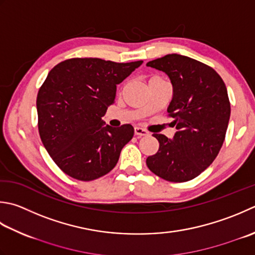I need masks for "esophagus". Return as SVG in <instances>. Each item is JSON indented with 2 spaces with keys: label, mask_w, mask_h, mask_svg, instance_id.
<instances>
[{
  "label": "esophagus",
  "mask_w": 255,
  "mask_h": 255,
  "mask_svg": "<svg viewBox=\"0 0 255 255\" xmlns=\"http://www.w3.org/2000/svg\"><path fill=\"white\" fill-rule=\"evenodd\" d=\"M134 134L138 137H142V136H147L148 131L141 127H134Z\"/></svg>",
  "instance_id": "obj_1"
}]
</instances>
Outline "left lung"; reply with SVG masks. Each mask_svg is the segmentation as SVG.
I'll return each mask as SVG.
<instances>
[{
	"mask_svg": "<svg viewBox=\"0 0 255 255\" xmlns=\"http://www.w3.org/2000/svg\"><path fill=\"white\" fill-rule=\"evenodd\" d=\"M172 84L169 116L178 130L172 139L153 133L159 150L147 158L150 170L164 180L184 182L198 177L217 158L230 119L226 84L208 65L179 54L147 63Z\"/></svg>",
	"mask_w": 255,
	"mask_h": 255,
	"instance_id": "8db88e82",
	"label": "left lung"
}]
</instances>
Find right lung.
Masks as SVG:
<instances>
[{
    "instance_id": "right-lung-1",
    "label": "right lung",
    "mask_w": 255,
    "mask_h": 255,
    "mask_svg": "<svg viewBox=\"0 0 255 255\" xmlns=\"http://www.w3.org/2000/svg\"><path fill=\"white\" fill-rule=\"evenodd\" d=\"M141 64L71 58L48 73L36 99L38 131L49 156L69 177L91 181L116 166L133 127L106 126L102 117L115 102L117 85Z\"/></svg>"
}]
</instances>
